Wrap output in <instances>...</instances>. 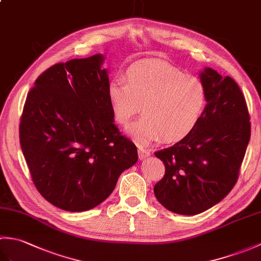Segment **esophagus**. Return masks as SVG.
<instances>
[{
    "label": "esophagus",
    "mask_w": 261,
    "mask_h": 261,
    "mask_svg": "<svg viewBox=\"0 0 261 261\" xmlns=\"http://www.w3.org/2000/svg\"><path fill=\"white\" fill-rule=\"evenodd\" d=\"M138 154H139V159L143 160V159H146L147 157L150 156L151 152H150V150H148V149L139 148V149H138Z\"/></svg>",
    "instance_id": "34e87169"
}]
</instances>
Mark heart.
Listing matches in <instances>:
<instances>
[{"label":"heart","instance_id":"obj_1","mask_svg":"<svg viewBox=\"0 0 261 261\" xmlns=\"http://www.w3.org/2000/svg\"><path fill=\"white\" fill-rule=\"evenodd\" d=\"M126 83L109 86L115 121L126 124L142 109L143 115L127 127L141 146L162 138L176 142L191 135L201 121L207 102L203 82L160 60H141L126 70Z\"/></svg>","mask_w":261,"mask_h":261}]
</instances>
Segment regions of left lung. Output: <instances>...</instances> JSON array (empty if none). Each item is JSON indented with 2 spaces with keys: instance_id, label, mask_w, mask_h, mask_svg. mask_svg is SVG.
<instances>
[{
  "instance_id": "1",
  "label": "left lung",
  "mask_w": 261,
  "mask_h": 261,
  "mask_svg": "<svg viewBox=\"0 0 261 261\" xmlns=\"http://www.w3.org/2000/svg\"><path fill=\"white\" fill-rule=\"evenodd\" d=\"M199 80L207 93L199 123L174 146L154 152L166 169L154 195L181 215L202 213L228 195L250 140V118L237 83L210 67L199 73Z\"/></svg>"
}]
</instances>
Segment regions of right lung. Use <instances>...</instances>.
<instances>
[{
	"mask_svg": "<svg viewBox=\"0 0 261 261\" xmlns=\"http://www.w3.org/2000/svg\"><path fill=\"white\" fill-rule=\"evenodd\" d=\"M104 60L96 54L51 66L36 80L22 113L20 143L33 184L69 212L101 204L138 162L135 143L114 124Z\"/></svg>",
	"mask_w": 261,
	"mask_h": 261,
	"instance_id": "obj_1",
	"label": "right lung"
}]
</instances>
